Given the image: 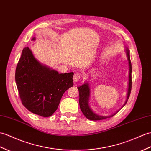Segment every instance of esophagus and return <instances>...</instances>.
I'll return each mask as SVG.
<instances>
[{"label": "esophagus", "mask_w": 151, "mask_h": 151, "mask_svg": "<svg viewBox=\"0 0 151 151\" xmlns=\"http://www.w3.org/2000/svg\"><path fill=\"white\" fill-rule=\"evenodd\" d=\"M80 78H81V75H80V73H75L74 76H73V81H74V82H77L80 79Z\"/></svg>", "instance_id": "esophagus-1"}]
</instances>
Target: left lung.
<instances>
[{"label":"left lung","instance_id":"8db88e82","mask_svg":"<svg viewBox=\"0 0 151 151\" xmlns=\"http://www.w3.org/2000/svg\"><path fill=\"white\" fill-rule=\"evenodd\" d=\"M125 52L126 55H127V59L129 61V84H128V90H127V99L124 104L123 106L121 107L120 109L123 107L126 103L127 102V100L130 96L131 94V87H132V79H131V73H132V67H131V59H130V51H129V49L125 47ZM78 89L79 91V96H80V99H79V104H80V109H81L82 113L85 116L91 120H103V119H106L107 118H110L113 116L114 115L116 114L119 111L118 109L113 114L111 115L107 116H100L97 114L96 113H94V112L92 110V109L90 107L89 105V97H90V87H89V83L88 82H86L83 85L81 86L78 87Z\"/></svg>","mask_w":151,"mask_h":151}]
</instances>
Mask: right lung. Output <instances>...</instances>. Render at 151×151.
<instances>
[{
	"mask_svg": "<svg viewBox=\"0 0 151 151\" xmlns=\"http://www.w3.org/2000/svg\"><path fill=\"white\" fill-rule=\"evenodd\" d=\"M35 40V37L32 40ZM73 72L58 73L41 64L28 47L17 64L15 82L22 103L28 111L49 117L57 109L66 90L73 86Z\"/></svg>",
	"mask_w": 151,
	"mask_h": 151,
	"instance_id": "obj_1",
	"label": "right lung"
}]
</instances>
